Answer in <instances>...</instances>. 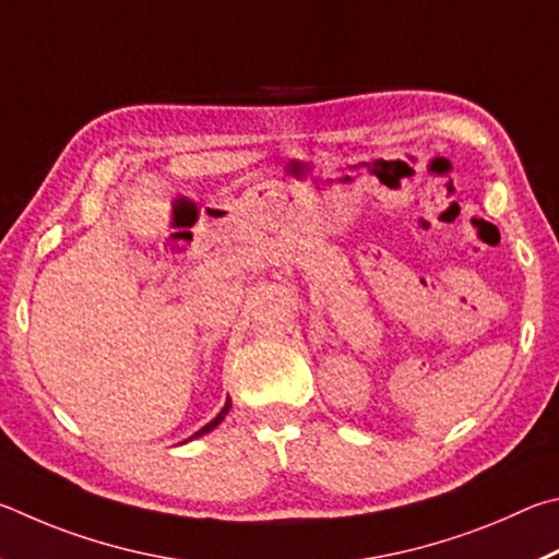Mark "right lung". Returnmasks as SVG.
I'll return each mask as SVG.
<instances>
[{
    "label": "right lung",
    "instance_id": "right-lung-1",
    "mask_svg": "<svg viewBox=\"0 0 559 559\" xmlns=\"http://www.w3.org/2000/svg\"><path fill=\"white\" fill-rule=\"evenodd\" d=\"M230 405H233V403H230V397H228V400H225V405H223V409H221V413H218V415H215V417L211 419V423H209V425H205V427H201V429H199V432H195V435H193V437H189V439H195V437H201V435H205V432H211V429H215V427H218V425L223 423V419H225V415H228V413H230Z\"/></svg>",
    "mask_w": 559,
    "mask_h": 559
}]
</instances>
